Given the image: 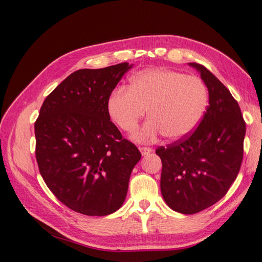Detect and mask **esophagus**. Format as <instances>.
I'll use <instances>...</instances> for the list:
<instances>
[{"label":"esophagus","instance_id":"34e87169","mask_svg":"<svg viewBox=\"0 0 262 262\" xmlns=\"http://www.w3.org/2000/svg\"><path fill=\"white\" fill-rule=\"evenodd\" d=\"M139 149H140L141 154L143 155V156H145V155L149 154L150 152H153V149H152V148H149V147H139Z\"/></svg>","mask_w":262,"mask_h":262}]
</instances>
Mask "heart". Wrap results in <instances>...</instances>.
<instances>
[{"instance_id":"b5f03b06","label":"heart","mask_w":262,"mask_h":262,"mask_svg":"<svg viewBox=\"0 0 262 262\" xmlns=\"http://www.w3.org/2000/svg\"><path fill=\"white\" fill-rule=\"evenodd\" d=\"M209 91L200 77L169 69H147L130 77L107 100V113L119 129L132 134L146 112L148 120L134 140L184 139L200 124L209 106Z\"/></svg>"}]
</instances>
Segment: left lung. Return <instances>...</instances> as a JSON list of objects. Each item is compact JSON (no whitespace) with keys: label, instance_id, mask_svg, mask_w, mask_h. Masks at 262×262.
<instances>
[{"label":"left lung","instance_id":"8db88e82","mask_svg":"<svg viewBox=\"0 0 262 262\" xmlns=\"http://www.w3.org/2000/svg\"><path fill=\"white\" fill-rule=\"evenodd\" d=\"M209 91V106L188 137L156 149L162 160L161 191L166 204L182 214L207 209L223 198L241 169L246 123L241 108L210 71L188 63Z\"/></svg>","mask_w":262,"mask_h":262}]
</instances>
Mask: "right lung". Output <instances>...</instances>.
<instances>
[{
    "label": "right lung",
    "mask_w": 262,
    "mask_h": 262,
    "mask_svg": "<svg viewBox=\"0 0 262 262\" xmlns=\"http://www.w3.org/2000/svg\"><path fill=\"white\" fill-rule=\"evenodd\" d=\"M133 64L82 69L47 96L35 122L39 171L58 200L90 216L121 208L140 150L110 121L107 100Z\"/></svg>",
    "instance_id": "obj_1"
}]
</instances>
